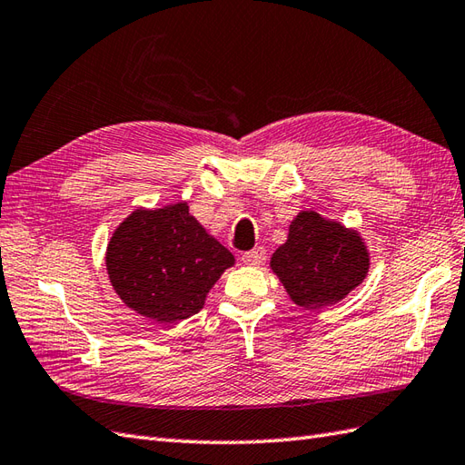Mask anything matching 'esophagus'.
Wrapping results in <instances>:
<instances>
[{
    "instance_id": "34e87169",
    "label": "esophagus",
    "mask_w": 465,
    "mask_h": 465,
    "mask_svg": "<svg viewBox=\"0 0 465 465\" xmlns=\"http://www.w3.org/2000/svg\"><path fill=\"white\" fill-rule=\"evenodd\" d=\"M263 259H265L263 247H253V250L242 253V262L247 265H262Z\"/></svg>"
}]
</instances>
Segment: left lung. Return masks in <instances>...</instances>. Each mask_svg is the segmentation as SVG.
<instances>
[{
	"label": "left lung",
	"instance_id": "left-lung-1",
	"mask_svg": "<svg viewBox=\"0 0 465 465\" xmlns=\"http://www.w3.org/2000/svg\"><path fill=\"white\" fill-rule=\"evenodd\" d=\"M272 269L299 307L317 309L347 297L369 273V252L359 233L301 212L287 242L272 257Z\"/></svg>",
	"mask_w": 465,
	"mask_h": 465
}]
</instances>
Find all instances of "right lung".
<instances>
[{"label":"right lung","instance_id":"1","mask_svg":"<svg viewBox=\"0 0 465 465\" xmlns=\"http://www.w3.org/2000/svg\"><path fill=\"white\" fill-rule=\"evenodd\" d=\"M233 255L192 218L186 203L136 210L118 225L106 250L114 291L143 317L178 322L203 301Z\"/></svg>","mask_w":465,"mask_h":465}]
</instances>
